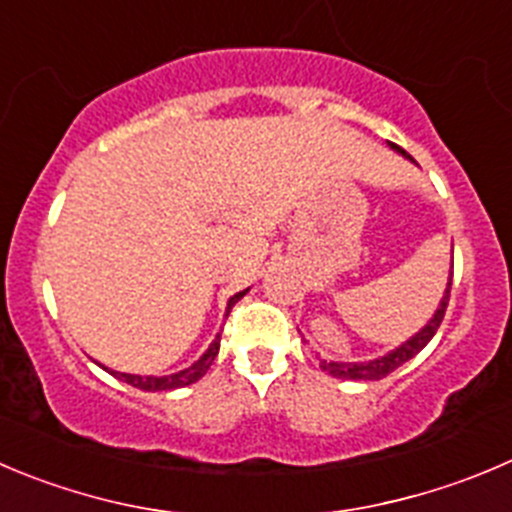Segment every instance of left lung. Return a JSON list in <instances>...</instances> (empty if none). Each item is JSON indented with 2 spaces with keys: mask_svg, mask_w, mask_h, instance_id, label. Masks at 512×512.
I'll return each mask as SVG.
<instances>
[{
  "mask_svg": "<svg viewBox=\"0 0 512 512\" xmlns=\"http://www.w3.org/2000/svg\"><path fill=\"white\" fill-rule=\"evenodd\" d=\"M392 148H397V145H392ZM397 153H402L405 158L412 160L410 153H405L402 148H397ZM450 286H452V279L447 281V289H445V296H442L440 306H437L435 316H432L430 321H427L425 326H422L420 332L415 334L412 339H407L405 344H399L397 349H392L389 354H384V357L379 359H369V362H321V369H326V372L332 374V377H339V379H364V382H377V379L387 377V374H392L394 369L402 367L405 362H410L412 357H415L417 352H422V349L427 347V342H430L432 337H435V332L440 329L442 319H445V309H447V301H450Z\"/></svg>",
  "mask_w": 512,
  "mask_h": 512,
  "instance_id": "left-lung-1",
  "label": "left lung"
}]
</instances>
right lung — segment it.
<instances>
[{
    "label": "right lung",
    "mask_w": 512,
    "mask_h": 512,
    "mask_svg": "<svg viewBox=\"0 0 512 512\" xmlns=\"http://www.w3.org/2000/svg\"><path fill=\"white\" fill-rule=\"evenodd\" d=\"M246 291H238V294H233L231 299H228L226 314L233 309V304H236L238 299H243V296H246ZM218 347H221V334H216V339L211 342V347L206 349V354H203L196 364H191L188 369H180V372H175V374H168V377H140V374H123V372H113V369H107V367L105 369L113 374V377L123 379V382L133 384V387L143 389V392H163V389H178V387H188V384L198 382V379L208 372V367L213 364V359L218 357Z\"/></svg>",
    "instance_id": "add662e5"
}]
</instances>
